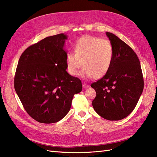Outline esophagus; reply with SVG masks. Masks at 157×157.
Instances as JSON below:
<instances>
[{
    "label": "esophagus",
    "instance_id": "1",
    "mask_svg": "<svg viewBox=\"0 0 157 157\" xmlns=\"http://www.w3.org/2000/svg\"><path fill=\"white\" fill-rule=\"evenodd\" d=\"M82 86H83V88H84V89H86V88H88L89 87V85L87 84L86 83L83 82V83H82Z\"/></svg>",
    "mask_w": 157,
    "mask_h": 157
}]
</instances>
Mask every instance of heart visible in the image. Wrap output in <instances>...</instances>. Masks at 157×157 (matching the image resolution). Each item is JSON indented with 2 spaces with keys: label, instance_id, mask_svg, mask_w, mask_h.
I'll return each instance as SVG.
<instances>
[{
  "label": "heart",
  "instance_id": "1",
  "mask_svg": "<svg viewBox=\"0 0 157 157\" xmlns=\"http://www.w3.org/2000/svg\"><path fill=\"white\" fill-rule=\"evenodd\" d=\"M113 49L107 40L86 35L77 41L73 52L66 56L67 71L71 76L78 73L79 69H84L80 75L84 78L99 79L105 76L111 67L113 59Z\"/></svg>",
  "mask_w": 157,
  "mask_h": 157
}]
</instances>
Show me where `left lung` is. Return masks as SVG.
<instances>
[{
    "label": "left lung",
    "mask_w": 157,
    "mask_h": 157,
    "mask_svg": "<svg viewBox=\"0 0 157 157\" xmlns=\"http://www.w3.org/2000/svg\"><path fill=\"white\" fill-rule=\"evenodd\" d=\"M106 35L113 49V59L107 74L91 84L96 92L92 106L105 119L119 121L136 107L144 90V77L134 51L115 35Z\"/></svg>",
    "instance_id": "obj_1"
}]
</instances>
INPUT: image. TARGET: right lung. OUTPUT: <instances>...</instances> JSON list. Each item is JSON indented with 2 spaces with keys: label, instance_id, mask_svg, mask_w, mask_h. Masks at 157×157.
Segmentation results:
<instances>
[{
  "label": "right lung",
  "instance_id": "right-lung-1",
  "mask_svg": "<svg viewBox=\"0 0 157 157\" xmlns=\"http://www.w3.org/2000/svg\"><path fill=\"white\" fill-rule=\"evenodd\" d=\"M67 36H48L23 52L14 77V88L27 113L33 119L50 124L69 111L82 82L66 71L67 52L63 47Z\"/></svg>",
  "mask_w": 157,
  "mask_h": 157
}]
</instances>
